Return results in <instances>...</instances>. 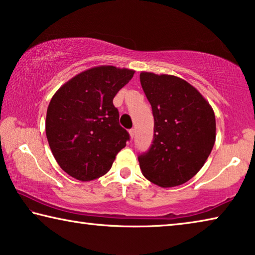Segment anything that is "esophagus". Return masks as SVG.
Returning <instances> with one entry per match:
<instances>
[{"mask_svg": "<svg viewBox=\"0 0 255 255\" xmlns=\"http://www.w3.org/2000/svg\"><path fill=\"white\" fill-rule=\"evenodd\" d=\"M130 135H131V137H134V135H135V128H131L130 131Z\"/></svg>", "mask_w": 255, "mask_h": 255, "instance_id": "1", "label": "esophagus"}]
</instances>
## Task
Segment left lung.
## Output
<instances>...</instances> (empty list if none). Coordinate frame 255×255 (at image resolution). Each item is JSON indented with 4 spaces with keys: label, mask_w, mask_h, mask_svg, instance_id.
<instances>
[{
    "label": "left lung",
    "mask_w": 255,
    "mask_h": 255,
    "mask_svg": "<svg viewBox=\"0 0 255 255\" xmlns=\"http://www.w3.org/2000/svg\"><path fill=\"white\" fill-rule=\"evenodd\" d=\"M140 82L155 120L151 145L137 156L140 168L153 184L181 185L202 168L214 148L215 113L181 78L142 72Z\"/></svg>",
    "instance_id": "1"
}]
</instances>
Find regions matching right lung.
<instances>
[{
  "label": "right lung",
  "instance_id": "obj_1",
  "mask_svg": "<svg viewBox=\"0 0 255 255\" xmlns=\"http://www.w3.org/2000/svg\"><path fill=\"white\" fill-rule=\"evenodd\" d=\"M133 74L97 66L72 78L53 96L46 136L57 164L70 176L86 182L105 175L130 140L113 99Z\"/></svg>",
  "mask_w": 255,
  "mask_h": 255
}]
</instances>
